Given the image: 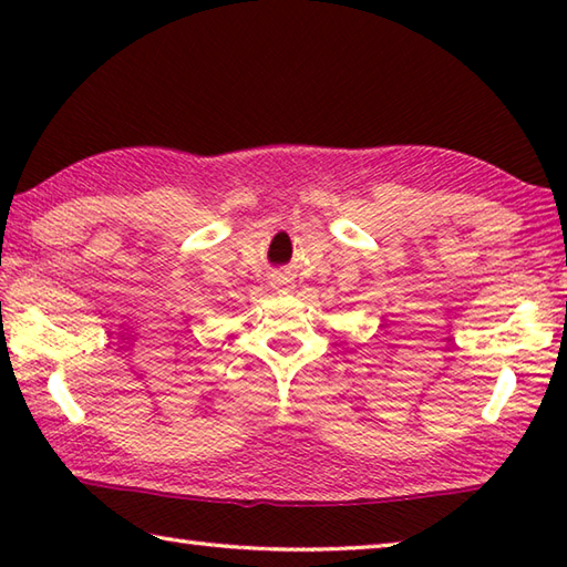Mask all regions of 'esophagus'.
Masks as SVG:
<instances>
[{"mask_svg": "<svg viewBox=\"0 0 567 567\" xmlns=\"http://www.w3.org/2000/svg\"><path fill=\"white\" fill-rule=\"evenodd\" d=\"M290 282H292V280H287V277H275L272 285L277 287V290H290V287H292Z\"/></svg>", "mask_w": 567, "mask_h": 567, "instance_id": "obj_1", "label": "esophagus"}]
</instances>
